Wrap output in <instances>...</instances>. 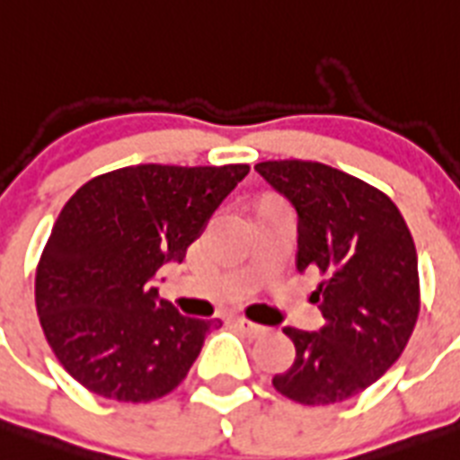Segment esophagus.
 I'll list each match as a JSON object with an SVG mask.
<instances>
[{"mask_svg":"<svg viewBox=\"0 0 460 460\" xmlns=\"http://www.w3.org/2000/svg\"><path fill=\"white\" fill-rule=\"evenodd\" d=\"M235 326H238V329H241L245 335H250V338H261V335L269 331L266 326L254 324V322H250V319H245V317H235Z\"/></svg>","mask_w":460,"mask_h":460,"instance_id":"1","label":"esophagus"}]
</instances>
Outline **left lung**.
I'll return each instance as SVG.
<instances>
[{
  "instance_id": "1",
  "label": "left lung",
  "mask_w": 460,
  "mask_h": 460,
  "mask_svg": "<svg viewBox=\"0 0 460 460\" xmlns=\"http://www.w3.org/2000/svg\"><path fill=\"white\" fill-rule=\"evenodd\" d=\"M296 213V269L319 270L324 326H287L296 358L273 377L282 396L331 405L375 385L398 361L419 317L417 250L386 194L319 162L254 166Z\"/></svg>"
}]
</instances>
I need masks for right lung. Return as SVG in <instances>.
I'll list each match as a JSON object with an SVG mask.
<instances>
[{"label":"right lung","instance_id":"right-lung-1","mask_svg":"<svg viewBox=\"0 0 460 460\" xmlns=\"http://www.w3.org/2000/svg\"><path fill=\"white\" fill-rule=\"evenodd\" d=\"M247 164H138L97 175L62 208L37 269V313L64 370L97 396L147 402L190 373L219 319L185 317L159 296Z\"/></svg>","mask_w":460,"mask_h":460}]
</instances>
